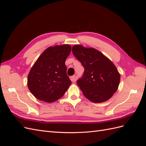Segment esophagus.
I'll return each instance as SVG.
<instances>
[{
    "instance_id": "esophagus-1",
    "label": "esophagus",
    "mask_w": 146,
    "mask_h": 146,
    "mask_svg": "<svg viewBox=\"0 0 146 146\" xmlns=\"http://www.w3.org/2000/svg\"><path fill=\"white\" fill-rule=\"evenodd\" d=\"M70 80H71V81L72 82H75L76 81V76H71V77H70Z\"/></svg>"
}]
</instances>
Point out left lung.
Segmentation results:
<instances>
[{
	"label": "left lung",
	"mask_w": 146,
	"mask_h": 146,
	"mask_svg": "<svg viewBox=\"0 0 146 146\" xmlns=\"http://www.w3.org/2000/svg\"><path fill=\"white\" fill-rule=\"evenodd\" d=\"M74 55L85 68L77 85L86 98L94 103L107 101L116 92L120 82V74L112 61L94 48L75 45Z\"/></svg>",
	"instance_id": "8db88e82"
}]
</instances>
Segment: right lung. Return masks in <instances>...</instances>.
I'll return each instance as SVG.
<instances>
[{
    "label": "right lung",
    "instance_id": "1",
    "mask_svg": "<svg viewBox=\"0 0 146 146\" xmlns=\"http://www.w3.org/2000/svg\"><path fill=\"white\" fill-rule=\"evenodd\" d=\"M71 51L69 44L50 46L31 68L27 78L30 91L36 99L51 103L58 100L71 85L65 61Z\"/></svg>",
    "mask_w": 146,
    "mask_h": 146
}]
</instances>
